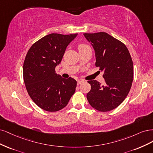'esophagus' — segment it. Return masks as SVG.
Wrapping results in <instances>:
<instances>
[{
  "mask_svg": "<svg viewBox=\"0 0 153 153\" xmlns=\"http://www.w3.org/2000/svg\"><path fill=\"white\" fill-rule=\"evenodd\" d=\"M85 82V81H83V80H82V79H79V80H77V85H80V84H81V83H82V82Z\"/></svg>",
  "mask_w": 153,
  "mask_h": 153,
  "instance_id": "1",
  "label": "esophagus"
}]
</instances>
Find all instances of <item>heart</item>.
Returning <instances> with one entry per match:
<instances>
[{
  "mask_svg": "<svg viewBox=\"0 0 153 153\" xmlns=\"http://www.w3.org/2000/svg\"><path fill=\"white\" fill-rule=\"evenodd\" d=\"M87 46H88L86 45V44H79V45L78 48H79V50H81V49H82V48H86V47H87Z\"/></svg>",
  "mask_w": 153,
  "mask_h": 153,
  "instance_id": "obj_1",
  "label": "heart"
}]
</instances>
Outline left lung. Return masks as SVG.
<instances>
[{
    "label": "left lung",
    "mask_w": 153,
    "mask_h": 153,
    "mask_svg": "<svg viewBox=\"0 0 153 153\" xmlns=\"http://www.w3.org/2000/svg\"><path fill=\"white\" fill-rule=\"evenodd\" d=\"M95 50V65L103 72L105 82L88 81L91 90L87 99L92 107L101 112L115 109L128 94L134 77L133 62L126 46L105 32L84 33Z\"/></svg>",
    "instance_id": "1"
}]
</instances>
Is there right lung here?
<instances>
[{
  "label": "right lung",
  "mask_w": 153,
  "mask_h": 153,
  "mask_svg": "<svg viewBox=\"0 0 153 153\" xmlns=\"http://www.w3.org/2000/svg\"><path fill=\"white\" fill-rule=\"evenodd\" d=\"M77 33H51L34 43L23 63V79L32 100L42 109L56 112L65 107L75 93L77 81L56 74L66 48Z\"/></svg>",
  "instance_id": "right-lung-1"
}]
</instances>
